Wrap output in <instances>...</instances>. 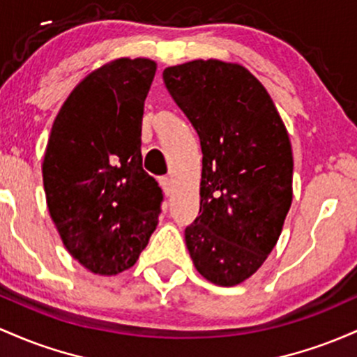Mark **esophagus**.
I'll use <instances>...</instances> for the list:
<instances>
[{
  "mask_svg": "<svg viewBox=\"0 0 357 357\" xmlns=\"http://www.w3.org/2000/svg\"><path fill=\"white\" fill-rule=\"evenodd\" d=\"M160 185H162V189L165 194H170L172 190V178L170 177H160Z\"/></svg>",
  "mask_w": 357,
  "mask_h": 357,
  "instance_id": "obj_1",
  "label": "esophagus"
}]
</instances>
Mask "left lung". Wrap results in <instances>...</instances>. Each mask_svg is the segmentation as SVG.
Segmentation results:
<instances>
[{
  "instance_id": "8db88e82",
  "label": "left lung",
  "mask_w": 357,
  "mask_h": 357,
  "mask_svg": "<svg viewBox=\"0 0 357 357\" xmlns=\"http://www.w3.org/2000/svg\"><path fill=\"white\" fill-rule=\"evenodd\" d=\"M163 82L202 148L187 250L204 278L234 287L265 263L291 206L287 128L263 84L238 63L192 60L167 67Z\"/></svg>"
}]
</instances>
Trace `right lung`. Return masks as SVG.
<instances>
[{
  "instance_id": "1",
  "label": "right lung",
  "mask_w": 357,
  "mask_h": 357,
  "mask_svg": "<svg viewBox=\"0 0 357 357\" xmlns=\"http://www.w3.org/2000/svg\"><path fill=\"white\" fill-rule=\"evenodd\" d=\"M157 63L118 59L70 92L52 126L43 187L63 246L96 275L136 263L157 229L163 194L143 170V107Z\"/></svg>"
}]
</instances>
